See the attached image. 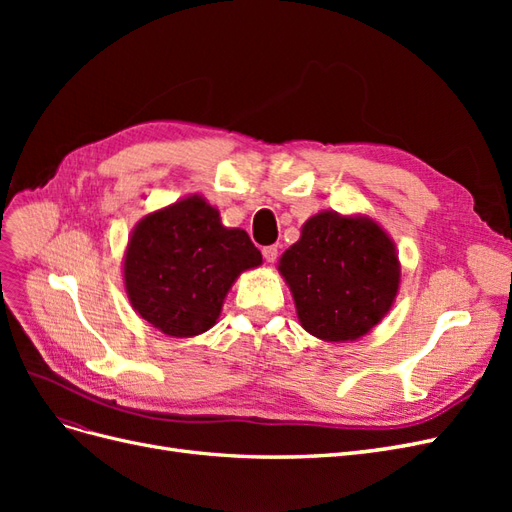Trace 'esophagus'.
<instances>
[{
	"instance_id": "1",
	"label": "esophagus",
	"mask_w": 512,
	"mask_h": 512,
	"mask_svg": "<svg viewBox=\"0 0 512 512\" xmlns=\"http://www.w3.org/2000/svg\"><path fill=\"white\" fill-rule=\"evenodd\" d=\"M262 256H265L267 262H275V258H277V245L262 247Z\"/></svg>"
}]
</instances>
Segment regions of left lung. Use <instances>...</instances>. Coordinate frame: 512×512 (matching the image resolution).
<instances>
[{
  "mask_svg": "<svg viewBox=\"0 0 512 512\" xmlns=\"http://www.w3.org/2000/svg\"><path fill=\"white\" fill-rule=\"evenodd\" d=\"M303 329L352 342L389 312L399 286L393 241L367 218L318 213L280 258Z\"/></svg>",
  "mask_w": 512,
  "mask_h": 512,
  "instance_id": "obj_1",
  "label": "left lung"
}]
</instances>
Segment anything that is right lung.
I'll use <instances>...</instances> for the list:
<instances>
[{"mask_svg": "<svg viewBox=\"0 0 512 512\" xmlns=\"http://www.w3.org/2000/svg\"><path fill=\"white\" fill-rule=\"evenodd\" d=\"M262 262L245 230L224 228L200 196L138 222L123 277L132 307L153 329L192 337L211 329L237 275Z\"/></svg>", "mask_w": 512, "mask_h": 512, "instance_id": "1", "label": "right lung"}]
</instances>
